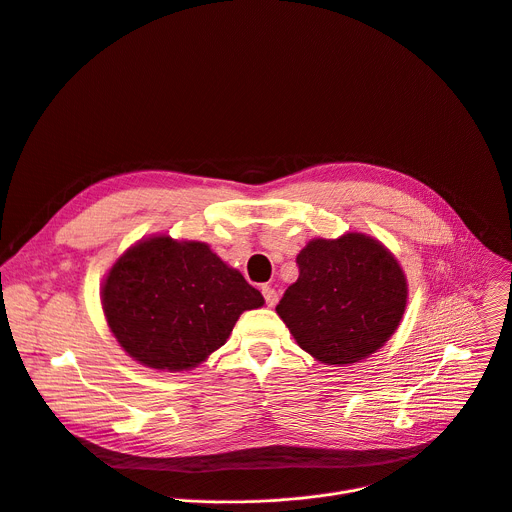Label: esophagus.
<instances>
[{"mask_svg":"<svg viewBox=\"0 0 512 512\" xmlns=\"http://www.w3.org/2000/svg\"><path fill=\"white\" fill-rule=\"evenodd\" d=\"M261 294L265 298V304L271 308L277 304V292L271 286H261Z\"/></svg>","mask_w":512,"mask_h":512,"instance_id":"esophagus-1","label":"esophagus"}]
</instances>
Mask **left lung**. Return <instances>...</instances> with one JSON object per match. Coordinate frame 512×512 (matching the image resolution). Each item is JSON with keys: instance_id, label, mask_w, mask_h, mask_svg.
Returning a JSON list of instances; mask_svg holds the SVG:
<instances>
[{"instance_id": "1", "label": "left lung", "mask_w": 512, "mask_h": 512, "mask_svg": "<svg viewBox=\"0 0 512 512\" xmlns=\"http://www.w3.org/2000/svg\"><path fill=\"white\" fill-rule=\"evenodd\" d=\"M296 263L298 280L275 310L306 353L329 365L355 363L394 335L408 290L382 243L359 232L314 239Z\"/></svg>"}]
</instances>
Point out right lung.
Listing matches in <instances>:
<instances>
[{
    "instance_id": "add662e5",
    "label": "right lung",
    "mask_w": 512,
    "mask_h": 512,
    "mask_svg": "<svg viewBox=\"0 0 512 512\" xmlns=\"http://www.w3.org/2000/svg\"><path fill=\"white\" fill-rule=\"evenodd\" d=\"M102 304L130 357L183 371L222 347L239 316L263 306V296L208 245L153 237L114 263Z\"/></svg>"
}]
</instances>
